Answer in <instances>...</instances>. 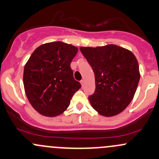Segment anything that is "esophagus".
Listing matches in <instances>:
<instances>
[{
    "mask_svg": "<svg viewBox=\"0 0 159 159\" xmlns=\"http://www.w3.org/2000/svg\"><path fill=\"white\" fill-rule=\"evenodd\" d=\"M80 83H81V86L84 87V80H81V81H80Z\"/></svg>",
    "mask_w": 159,
    "mask_h": 159,
    "instance_id": "34e87169",
    "label": "esophagus"
}]
</instances>
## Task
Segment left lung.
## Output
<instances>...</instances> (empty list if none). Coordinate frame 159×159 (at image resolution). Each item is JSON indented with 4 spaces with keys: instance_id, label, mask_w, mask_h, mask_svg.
Returning <instances> with one entry per match:
<instances>
[{
    "instance_id": "8db88e82",
    "label": "left lung",
    "mask_w": 159,
    "mask_h": 159,
    "mask_svg": "<svg viewBox=\"0 0 159 159\" xmlns=\"http://www.w3.org/2000/svg\"><path fill=\"white\" fill-rule=\"evenodd\" d=\"M80 50L95 75V91L88 97L92 107L101 116L119 114L137 90L140 78L137 58L130 50L114 44Z\"/></svg>"
}]
</instances>
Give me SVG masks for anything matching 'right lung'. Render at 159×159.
Here are the masks:
<instances>
[{"label":"right lung","mask_w":159,"mask_h":159,"mask_svg":"<svg viewBox=\"0 0 159 159\" xmlns=\"http://www.w3.org/2000/svg\"><path fill=\"white\" fill-rule=\"evenodd\" d=\"M77 53L76 47L56 41L38 47L26 62L23 73L26 97L42 116L62 114L81 88L70 67Z\"/></svg>","instance_id":"add662e5"}]
</instances>
